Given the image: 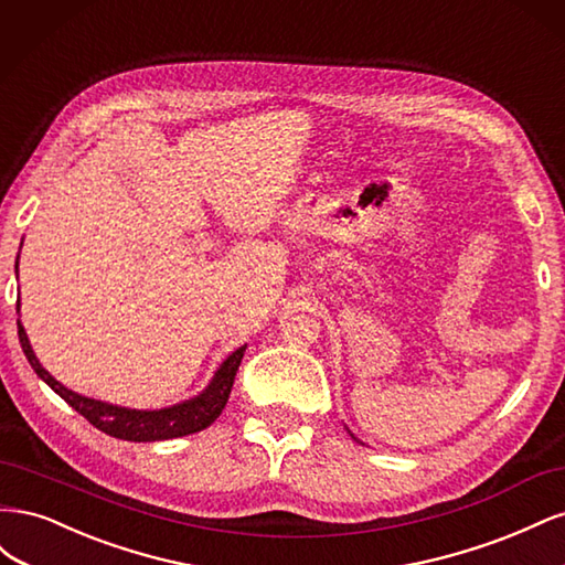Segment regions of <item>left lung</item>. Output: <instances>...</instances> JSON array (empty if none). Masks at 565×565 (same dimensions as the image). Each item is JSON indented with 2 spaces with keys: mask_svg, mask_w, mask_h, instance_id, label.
<instances>
[{
  "mask_svg": "<svg viewBox=\"0 0 565 565\" xmlns=\"http://www.w3.org/2000/svg\"><path fill=\"white\" fill-rule=\"evenodd\" d=\"M351 436H353V434H351Z\"/></svg>",
  "mask_w": 565,
  "mask_h": 565,
  "instance_id": "8db88e82",
  "label": "left lung"
}]
</instances>
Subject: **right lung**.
I'll use <instances>...</instances> for the list:
<instances>
[{"instance_id": "add662e5", "label": "right lung", "mask_w": 565, "mask_h": 565, "mask_svg": "<svg viewBox=\"0 0 565 565\" xmlns=\"http://www.w3.org/2000/svg\"><path fill=\"white\" fill-rule=\"evenodd\" d=\"M15 270H19V262H15ZM19 339H21L28 363L38 372V377L54 388L67 405L75 407L77 413L89 424H94L98 431H104L113 438L134 440V443L169 440V438H181V436L207 429L228 403L231 388L235 382V372L241 367V361L247 349V347H241L237 351H233L226 361L221 363L210 386L204 388L200 396L172 407H162V409H129V407H119L104 401L79 396V393L65 388L61 382L51 377V374L40 365L35 351H32L21 320H19Z\"/></svg>"}]
</instances>
